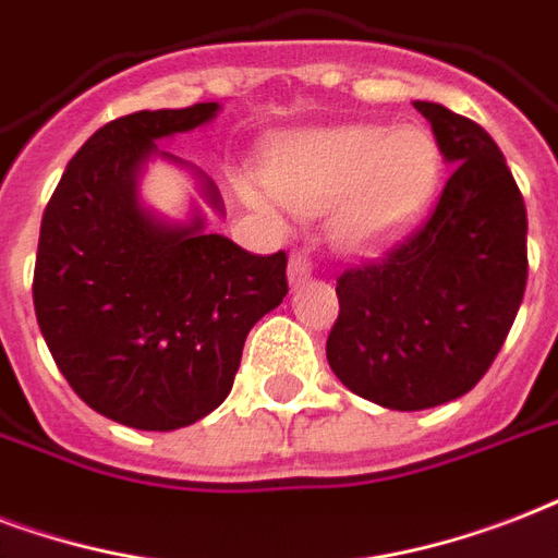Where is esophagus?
Masks as SVG:
<instances>
[{
    "label": "esophagus",
    "instance_id": "1",
    "mask_svg": "<svg viewBox=\"0 0 558 558\" xmlns=\"http://www.w3.org/2000/svg\"><path fill=\"white\" fill-rule=\"evenodd\" d=\"M311 270H314V262H311L308 253H302V250L291 253V262H288V279H291V284L305 282Z\"/></svg>",
    "mask_w": 558,
    "mask_h": 558
}]
</instances>
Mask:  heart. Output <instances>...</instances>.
<instances>
[{
	"instance_id": "obj_1",
	"label": "heart",
	"mask_w": 558,
	"mask_h": 558,
	"mask_svg": "<svg viewBox=\"0 0 558 558\" xmlns=\"http://www.w3.org/2000/svg\"><path fill=\"white\" fill-rule=\"evenodd\" d=\"M442 154L425 128L349 124L300 133L267 159L270 192L302 215L331 211L340 247L381 250L404 235L434 197ZM250 201L270 209L265 194Z\"/></svg>"
}]
</instances>
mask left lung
Listing matches in <instances>:
<instances>
[{
	"label": "left lung",
	"instance_id": "obj_1",
	"mask_svg": "<svg viewBox=\"0 0 558 558\" xmlns=\"http://www.w3.org/2000/svg\"><path fill=\"white\" fill-rule=\"evenodd\" d=\"M451 162L439 201L384 256L338 276L326 357L361 399L390 410L454 401L498 357L526 288V209L481 124L413 104Z\"/></svg>",
	"mask_w": 558,
	"mask_h": 558
}]
</instances>
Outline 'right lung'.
I'll list each match as a JSON object with an SVG mask.
<instances>
[{
	"label": "right lung",
	"instance_id": "right-lung-1",
	"mask_svg": "<svg viewBox=\"0 0 558 558\" xmlns=\"http://www.w3.org/2000/svg\"><path fill=\"white\" fill-rule=\"evenodd\" d=\"M215 113L206 101L104 124L43 211L34 265L43 338L69 387L119 425L174 430L211 413L230 396L250 328L288 293L284 250L253 256L206 235L201 218L166 227L136 201L154 142ZM203 185L220 209L215 183Z\"/></svg>",
	"mask_w": 558,
	"mask_h": 558
}]
</instances>
